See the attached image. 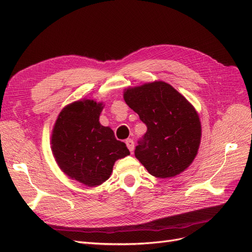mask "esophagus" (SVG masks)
<instances>
[{"label": "esophagus", "instance_id": "1", "mask_svg": "<svg viewBox=\"0 0 252 252\" xmlns=\"http://www.w3.org/2000/svg\"><path fill=\"white\" fill-rule=\"evenodd\" d=\"M126 145H127V147H128V149L130 150V152L132 154V151H133V149H134V142L131 140V139H128V140H126Z\"/></svg>", "mask_w": 252, "mask_h": 252}]
</instances>
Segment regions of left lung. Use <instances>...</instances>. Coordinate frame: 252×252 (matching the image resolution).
Wrapping results in <instances>:
<instances>
[{
	"label": "left lung",
	"mask_w": 252,
	"mask_h": 252,
	"mask_svg": "<svg viewBox=\"0 0 252 252\" xmlns=\"http://www.w3.org/2000/svg\"><path fill=\"white\" fill-rule=\"evenodd\" d=\"M124 100L139 114L147 131L134 155L159 179L173 178L193 162L202 127L195 108L168 83L155 81L124 89Z\"/></svg>",
	"instance_id": "8db88e82"
}]
</instances>
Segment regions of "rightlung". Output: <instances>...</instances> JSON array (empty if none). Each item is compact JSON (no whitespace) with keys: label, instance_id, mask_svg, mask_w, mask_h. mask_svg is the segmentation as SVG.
Here are the masks:
<instances>
[{"label":"right lung","instance_id":"obj_1","mask_svg":"<svg viewBox=\"0 0 252 252\" xmlns=\"http://www.w3.org/2000/svg\"><path fill=\"white\" fill-rule=\"evenodd\" d=\"M103 102L82 98L65 106L51 132V150L68 178L88 187L100 186L111 175L117 159L130 155L110 127L100 123Z\"/></svg>","mask_w":252,"mask_h":252}]
</instances>
